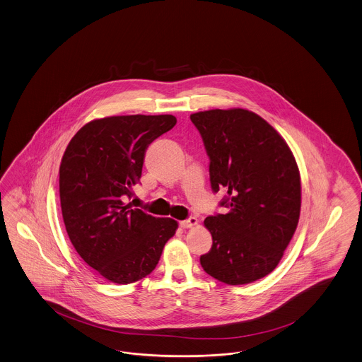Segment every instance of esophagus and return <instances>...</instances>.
Wrapping results in <instances>:
<instances>
[{
	"label": "esophagus",
	"instance_id": "obj_1",
	"mask_svg": "<svg viewBox=\"0 0 362 362\" xmlns=\"http://www.w3.org/2000/svg\"><path fill=\"white\" fill-rule=\"evenodd\" d=\"M197 225H198V219L195 217H189L180 222V226H182V228H185V229L194 228V226H197Z\"/></svg>",
	"mask_w": 362,
	"mask_h": 362
}]
</instances>
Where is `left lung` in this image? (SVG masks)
<instances>
[{"label": "left lung", "mask_w": 362, "mask_h": 362, "mask_svg": "<svg viewBox=\"0 0 362 362\" xmlns=\"http://www.w3.org/2000/svg\"><path fill=\"white\" fill-rule=\"evenodd\" d=\"M189 118L210 159L211 188L226 191L219 204L229 209L204 219L213 246L201 265L225 284L253 283L275 269L296 230L298 164L284 139L253 112L214 109Z\"/></svg>", "instance_id": "obj_1"}]
</instances>
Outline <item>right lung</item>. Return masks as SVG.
<instances>
[{"label": "right lung", "instance_id": "add662e5", "mask_svg": "<svg viewBox=\"0 0 362 362\" xmlns=\"http://www.w3.org/2000/svg\"><path fill=\"white\" fill-rule=\"evenodd\" d=\"M175 124L171 115L105 117L78 130L64 151L59 192L66 230L87 265L112 283L149 275L177 229L175 219L125 203L148 145Z\"/></svg>", "mask_w": 362, "mask_h": 362}]
</instances>
